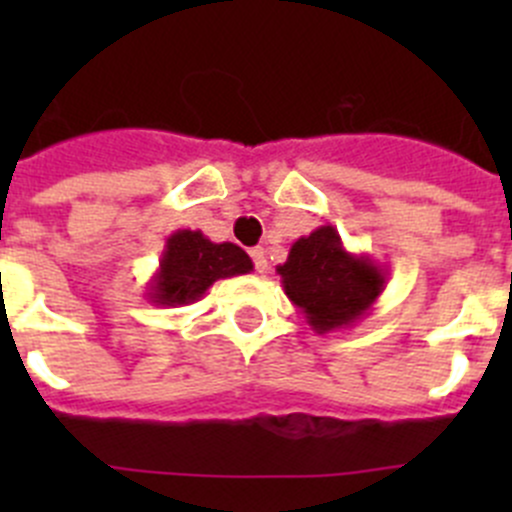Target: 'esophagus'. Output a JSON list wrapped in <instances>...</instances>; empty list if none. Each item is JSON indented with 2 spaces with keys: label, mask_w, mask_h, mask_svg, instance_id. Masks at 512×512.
Instances as JSON below:
<instances>
[{
  "label": "esophagus",
  "mask_w": 512,
  "mask_h": 512,
  "mask_svg": "<svg viewBox=\"0 0 512 512\" xmlns=\"http://www.w3.org/2000/svg\"><path fill=\"white\" fill-rule=\"evenodd\" d=\"M250 257H252V262H255V270L260 272V275H265V272L270 270V265H267V252L262 250V247L250 250Z\"/></svg>",
  "instance_id": "1"
}]
</instances>
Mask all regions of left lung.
Instances as JSON below:
<instances>
[{"label": "left lung", "mask_w": 512, "mask_h": 512, "mask_svg": "<svg viewBox=\"0 0 512 512\" xmlns=\"http://www.w3.org/2000/svg\"><path fill=\"white\" fill-rule=\"evenodd\" d=\"M289 302L317 334L342 332L364 319L386 287V270L344 247L337 227L322 225L289 247L277 265Z\"/></svg>", "instance_id": "left-lung-1"}]
</instances>
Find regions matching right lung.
Wrapping results in <instances>:
<instances>
[{"mask_svg":"<svg viewBox=\"0 0 512 512\" xmlns=\"http://www.w3.org/2000/svg\"><path fill=\"white\" fill-rule=\"evenodd\" d=\"M247 272H252V260L235 242H213L200 230H175L148 280L146 299L156 307H185L218 280Z\"/></svg>","mask_w":512,"mask_h":512,"instance_id":"obj_1","label":"right lung"}]
</instances>
